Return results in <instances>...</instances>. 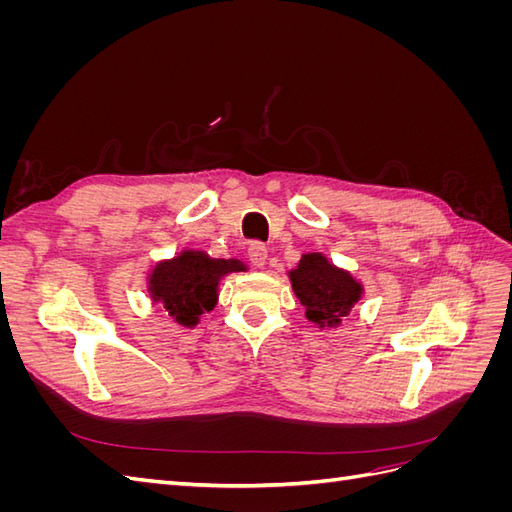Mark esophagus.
<instances>
[{"label": "esophagus", "mask_w": 512, "mask_h": 512, "mask_svg": "<svg viewBox=\"0 0 512 512\" xmlns=\"http://www.w3.org/2000/svg\"><path fill=\"white\" fill-rule=\"evenodd\" d=\"M247 258H250V262L254 267H265L267 265V258H269V250L262 243H252L250 247H247Z\"/></svg>", "instance_id": "34e87169"}]
</instances>
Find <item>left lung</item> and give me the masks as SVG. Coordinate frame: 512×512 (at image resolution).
Returning <instances> with one entry per match:
<instances>
[{
  "label": "left lung",
  "instance_id": "left-lung-1",
  "mask_svg": "<svg viewBox=\"0 0 512 512\" xmlns=\"http://www.w3.org/2000/svg\"><path fill=\"white\" fill-rule=\"evenodd\" d=\"M286 275L292 292L305 307V318L320 331L342 327V320L365 294L363 282L348 269L333 265L322 252L303 254L299 265Z\"/></svg>",
  "mask_w": 512,
  "mask_h": 512
}]
</instances>
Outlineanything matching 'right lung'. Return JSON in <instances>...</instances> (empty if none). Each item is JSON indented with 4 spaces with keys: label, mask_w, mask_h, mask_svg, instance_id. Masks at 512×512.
Returning <instances> with one entry per match:
<instances>
[{
    "label": "right lung",
    "mask_w": 512,
    "mask_h": 512,
    "mask_svg": "<svg viewBox=\"0 0 512 512\" xmlns=\"http://www.w3.org/2000/svg\"><path fill=\"white\" fill-rule=\"evenodd\" d=\"M241 271H247V265L237 258H213L203 250L185 247L149 269L147 294L153 305L164 307L177 327L194 329L200 316L218 305L224 277Z\"/></svg>",
    "instance_id": "add662e5"
}]
</instances>
